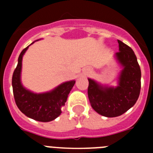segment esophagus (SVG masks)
<instances>
[{"label": "esophagus", "instance_id": "esophagus-1", "mask_svg": "<svg viewBox=\"0 0 153 153\" xmlns=\"http://www.w3.org/2000/svg\"><path fill=\"white\" fill-rule=\"evenodd\" d=\"M91 73V70L90 68H86L84 70H83V75L87 76Z\"/></svg>", "mask_w": 153, "mask_h": 153}]
</instances>
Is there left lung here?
<instances>
[{"label": "left lung", "instance_id": "8db88e82", "mask_svg": "<svg viewBox=\"0 0 153 153\" xmlns=\"http://www.w3.org/2000/svg\"><path fill=\"white\" fill-rule=\"evenodd\" d=\"M119 52L114 57L122 67L117 86H109L89 78L88 97L97 113L106 117L121 116L134 106L141 88V70L134 52L118 40Z\"/></svg>", "mask_w": 153, "mask_h": 153}]
</instances>
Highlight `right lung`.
I'll list each match as a JSON object with an SVG mask.
<instances>
[{"mask_svg": "<svg viewBox=\"0 0 153 153\" xmlns=\"http://www.w3.org/2000/svg\"><path fill=\"white\" fill-rule=\"evenodd\" d=\"M29 46L21 53L17 66L13 71L12 76L13 97L17 107L25 116L39 122H50L61 114V108L67 102L69 93L76 81H67L51 91L42 93H33L25 88L21 83L22 59Z\"/></svg>", "mask_w": 153, "mask_h": 153, "instance_id": "right-lung-1", "label": "right lung"}]
</instances>
